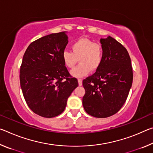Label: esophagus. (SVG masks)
I'll return each mask as SVG.
<instances>
[{
    "instance_id": "34e87169",
    "label": "esophagus",
    "mask_w": 153,
    "mask_h": 153,
    "mask_svg": "<svg viewBox=\"0 0 153 153\" xmlns=\"http://www.w3.org/2000/svg\"><path fill=\"white\" fill-rule=\"evenodd\" d=\"M77 81H78L79 86H82V79H77Z\"/></svg>"
}]
</instances>
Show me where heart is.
I'll list each match as a JSON object with an SVG mask.
<instances>
[{
  "label": "heart",
  "instance_id": "1",
  "mask_svg": "<svg viewBox=\"0 0 153 153\" xmlns=\"http://www.w3.org/2000/svg\"><path fill=\"white\" fill-rule=\"evenodd\" d=\"M72 53L65 51L62 53V60L67 67L74 68L78 59V66L71 71V75L76 77H82L90 71H96L102 61L103 48L102 45L89 38H82L71 45Z\"/></svg>",
  "mask_w": 153,
  "mask_h": 153
}]
</instances>
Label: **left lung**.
<instances>
[{
    "instance_id": "left-lung-1",
    "label": "left lung",
    "mask_w": 153,
    "mask_h": 153,
    "mask_svg": "<svg viewBox=\"0 0 153 153\" xmlns=\"http://www.w3.org/2000/svg\"><path fill=\"white\" fill-rule=\"evenodd\" d=\"M102 61L92 76L83 80L82 104L93 117L105 118L117 113L128 98L133 81L128 51L113 38H101Z\"/></svg>"
}]
</instances>
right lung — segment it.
Masks as SVG:
<instances>
[{
  "label": "right lung",
  "instance_id": "add662e5",
  "mask_svg": "<svg viewBox=\"0 0 153 153\" xmlns=\"http://www.w3.org/2000/svg\"><path fill=\"white\" fill-rule=\"evenodd\" d=\"M67 39L65 32L43 36L31 43L23 56L19 76L23 95L30 109L44 117L63 113L78 86L62 60Z\"/></svg>",
  "mask_w": 153,
  "mask_h": 153
}]
</instances>
